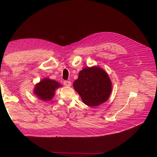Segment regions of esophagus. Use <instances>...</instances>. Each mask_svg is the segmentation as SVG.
I'll return each mask as SVG.
<instances>
[{"instance_id":"obj_1","label":"esophagus","mask_w":157,"mask_h":157,"mask_svg":"<svg viewBox=\"0 0 157 157\" xmlns=\"http://www.w3.org/2000/svg\"><path fill=\"white\" fill-rule=\"evenodd\" d=\"M63 84H64V85H65L66 86H70L71 84V82L70 81H69V80H64Z\"/></svg>"}]
</instances>
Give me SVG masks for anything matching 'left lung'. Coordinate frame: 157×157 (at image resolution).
<instances>
[{
    "label": "left lung",
    "instance_id": "obj_1",
    "mask_svg": "<svg viewBox=\"0 0 157 157\" xmlns=\"http://www.w3.org/2000/svg\"><path fill=\"white\" fill-rule=\"evenodd\" d=\"M75 90L86 105L98 106L110 96L111 82L105 71L98 67L83 69L73 83Z\"/></svg>",
    "mask_w": 157,
    "mask_h": 157
}]
</instances>
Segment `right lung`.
<instances>
[{"label":"right lung","instance_id":"obj_1","mask_svg":"<svg viewBox=\"0 0 157 157\" xmlns=\"http://www.w3.org/2000/svg\"><path fill=\"white\" fill-rule=\"evenodd\" d=\"M60 86L58 82L46 78L36 85L34 93L42 100L49 101L54 97L55 90Z\"/></svg>","mask_w":157,"mask_h":157}]
</instances>
